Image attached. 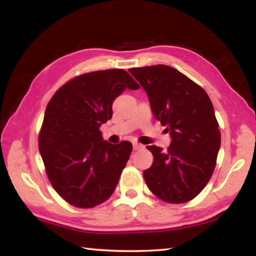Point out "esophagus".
Here are the masks:
<instances>
[{
	"label": "esophagus",
	"mask_w": 256,
	"mask_h": 256,
	"mask_svg": "<svg viewBox=\"0 0 256 256\" xmlns=\"http://www.w3.org/2000/svg\"><path fill=\"white\" fill-rule=\"evenodd\" d=\"M132 147H134V150H140L144 146H142V144H140V142H132Z\"/></svg>",
	"instance_id": "obj_1"
}]
</instances>
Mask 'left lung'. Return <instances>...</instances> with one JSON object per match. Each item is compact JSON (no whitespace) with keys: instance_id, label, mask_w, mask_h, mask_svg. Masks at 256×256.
<instances>
[{"instance_id":"8db88e82","label":"left lung","mask_w":256,"mask_h":256,"mask_svg":"<svg viewBox=\"0 0 256 256\" xmlns=\"http://www.w3.org/2000/svg\"><path fill=\"white\" fill-rule=\"evenodd\" d=\"M148 96L155 119L171 135L168 152L148 146L153 164L144 171L148 189L163 201L183 204L198 196L212 178L220 132L208 94L166 65L130 68Z\"/></svg>"}]
</instances>
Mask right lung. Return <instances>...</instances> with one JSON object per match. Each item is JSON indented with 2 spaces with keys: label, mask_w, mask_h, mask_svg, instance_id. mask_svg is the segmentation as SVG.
Listing matches in <instances>:
<instances>
[{
  "label": "right lung",
  "mask_w": 256,
  "mask_h": 256,
  "mask_svg": "<svg viewBox=\"0 0 256 256\" xmlns=\"http://www.w3.org/2000/svg\"><path fill=\"white\" fill-rule=\"evenodd\" d=\"M126 88H140L126 70L92 72L62 85L47 104L39 152L52 188L74 207L109 199L128 162L132 142L110 144L98 130Z\"/></svg>",
  "instance_id": "add662e5"
}]
</instances>
